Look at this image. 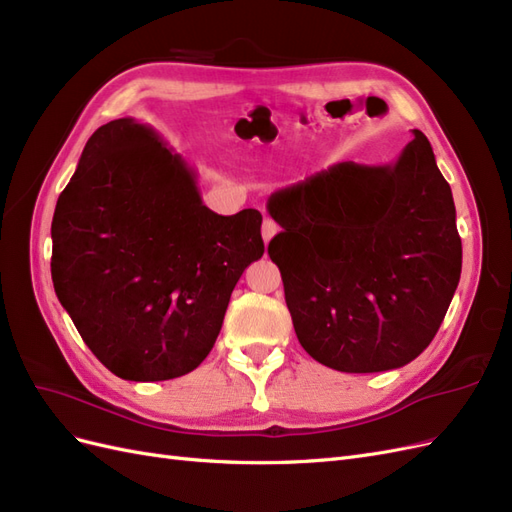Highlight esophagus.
<instances>
[{
    "mask_svg": "<svg viewBox=\"0 0 512 512\" xmlns=\"http://www.w3.org/2000/svg\"><path fill=\"white\" fill-rule=\"evenodd\" d=\"M277 232V224L269 218H265V222H262V239H265V243H269Z\"/></svg>",
    "mask_w": 512,
    "mask_h": 512,
    "instance_id": "34e87169",
    "label": "esophagus"
}]
</instances>
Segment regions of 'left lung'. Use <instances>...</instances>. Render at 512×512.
<instances>
[{
	"label": "left lung",
	"mask_w": 512,
	"mask_h": 512,
	"mask_svg": "<svg viewBox=\"0 0 512 512\" xmlns=\"http://www.w3.org/2000/svg\"><path fill=\"white\" fill-rule=\"evenodd\" d=\"M391 164L339 162L269 196V243L305 352L346 374L414 361L461 275L451 185L421 130Z\"/></svg>",
	"instance_id": "1"
}]
</instances>
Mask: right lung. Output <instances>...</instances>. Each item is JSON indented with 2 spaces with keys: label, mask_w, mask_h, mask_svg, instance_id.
Masks as SVG:
<instances>
[{
  "label": "right lung",
  "mask_w": 512,
  "mask_h": 512,
  "mask_svg": "<svg viewBox=\"0 0 512 512\" xmlns=\"http://www.w3.org/2000/svg\"><path fill=\"white\" fill-rule=\"evenodd\" d=\"M196 181L156 130L123 117L91 134L57 198L55 294L123 380H170L203 363L239 277L265 252L260 211L218 215Z\"/></svg>",
  "instance_id": "add662e5"
}]
</instances>
